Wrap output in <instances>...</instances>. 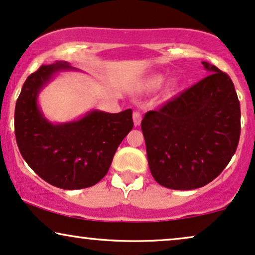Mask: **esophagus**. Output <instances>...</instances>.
I'll return each instance as SVG.
<instances>
[{
  "instance_id": "1",
  "label": "esophagus",
  "mask_w": 255,
  "mask_h": 255,
  "mask_svg": "<svg viewBox=\"0 0 255 255\" xmlns=\"http://www.w3.org/2000/svg\"><path fill=\"white\" fill-rule=\"evenodd\" d=\"M140 122H142V113L139 111H134L133 112V124L134 127H138V125L140 124Z\"/></svg>"
}]
</instances>
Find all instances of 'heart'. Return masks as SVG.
<instances>
[{
    "mask_svg": "<svg viewBox=\"0 0 255 255\" xmlns=\"http://www.w3.org/2000/svg\"><path fill=\"white\" fill-rule=\"evenodd\" d=\"M162 83L163 77H161V75H155V77L150 78V79L147 80V87H149L150 90H156L161 86Z\"/></svg>",
    "mask_w": 255,
    "mask_h": 255,
    "instance_id": "b5f03b06",
    "label": "heart"
}]
</instances>
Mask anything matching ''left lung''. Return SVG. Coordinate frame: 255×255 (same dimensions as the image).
Instances as JSON below:
<instances>
[{
	"mask_svg": "<svg viewBox=\"0 0 255 255\" xmlns=\"http://www.w3.org/2000/svg\"><path fill=\"white\" fill-rule=\"evenodd\" d=\"M202 65L208 77L142 121L150 171L169 189L208 184L238 147L241 112L233 81L216 66Z\"/></svg>",
	"mask_w": 255,
	"mask_h": 255,
	"instance_id": "obj_1",
	"label": "left lung"
}]
</instances>
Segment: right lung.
Here are the masks:
<instances>
[{
    "mask_svg": "<svg viewBox=\"0 0 255 255\" xmlns=\"http://www.w3.org/2000/svg\"><path fill=\"white\" fill-rule=\"evenodd\" d=\"M78 71L66 61L42 65L22 86L15 106V136L27 164L61 189L92 187L108 174L119 144L132 130V110H91L78 119L52 123L39 105L41 90L60 72Z\"/></svg>",
    "mask_w": 255,
    "mask_h": 255,
    "instance_id": "1",
    "label": "right lung"
}]
</instances>
